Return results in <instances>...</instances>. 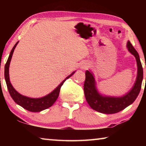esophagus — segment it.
<instances>
[{"label":"esophagus","mask_w":146,"mask_h":146,"mask_svg":"<svg viewBox=\"0 0 146 146\" xmlns=\"http://www.w3.org/2000/svg\"><path fill=\"white\" fill-rule=\"evenodd\" d=\"M88 68V63H84L81 65V69L82 70H86Z\"/></svg>","instance_id":"esophagus-1"}]
</instances>
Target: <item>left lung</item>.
<instances>
[{
	"label": "left lung",
	"instance_id": "1",
	"mask_svg": "<svg viewBox=\"0 0 146 146\" xmlns=\"http://www.w3.org/2000/svg\"><path fill=\"white\" fill-rule=\"evenodd\" d=\"M128 51L135 56L137 60L138 71L137 80L129 92L120 97L103 96L98 92L93 73L86 71V79L84 91L86 101L93 110L105 114H113L120 111L134 102L141 90L143 80V68L139 55L129 41L127 43Z\"/></svg>",
	"mask_w": 146,
	"mask_h": 146
}]
</instances>
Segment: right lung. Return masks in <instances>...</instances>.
Segmentation results:
<instances>
[{"instance_id":"add662e5","label":"right lung","mask_w":146,"mask_h":146,"mask_svg":"<svg viewBox=\"0 0 146 146\" xmlns=\"http://www.w3.org/2000/svg\"><path fill=\"white\" fill-rule=\"evenodd\" d=\"M19 41L15 44L13 49H11L10 54L8 57V60L6 62V65H5V69H4V77L5 80H6L7 87H8V90L11 98L17 104L21 106V107L26 109V110L29 111L31 112H40L41 111L46 110V109L51 107L58 97L59 93H60V88L61 86L63 85L64 82L66 80V79L70 78V76H72L75 71L71 74V75L67 76L64 80L58 86L56 89H55L52 92L48 94V95L44 96L43 97L38 98H29L26 96L22 95L21 94L17 92V91L15 90L13 86L11 85L9 80V64H10L11 59L13 55V51L15 48L18 44Z\"/></svg>"}]
</instances>
